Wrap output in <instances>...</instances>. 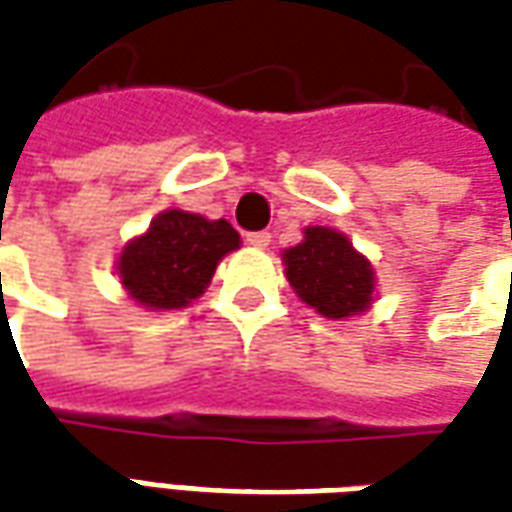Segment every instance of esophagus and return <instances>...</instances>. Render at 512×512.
<instances>
[{"label":"esophagus","mask_w":512,"mask_h":512,"mask_svg":"<svg viewBox=\"0 0 512 512\" xmlns=\"http://www.w3.org/2000/svg\"><path fill=\"white\" fill-rule=\"evenodd\" d=\"M246 241L257 249H263V246L271 244V233L268 230H257V233H246Z\"/></svg>","instance_id":"esophagus-1"}]
</instances>
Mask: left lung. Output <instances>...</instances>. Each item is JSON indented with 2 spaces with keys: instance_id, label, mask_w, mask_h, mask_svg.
Instances as JSON below:
<instances>
[{
  "instance_id": "obj_1",
  "label": "left lung",
  "mask_w": 512,
  "mask_h": 512,
  "mask_svg": "<svg viewBox=\"0 0 512 512\" xmlns=\"http://www.w3.org/2000/svg\"><path fill=\"white\" fill-rule=\"evenodd\" d=\"M282 260L301 301L326 318H348L373 301V268L343 233L310 227Z\"/></svg>"
}]
</instances>
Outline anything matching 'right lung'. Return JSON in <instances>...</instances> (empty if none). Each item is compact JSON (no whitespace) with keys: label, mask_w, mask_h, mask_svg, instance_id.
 <instances>
[{"label":"right lung","mask_w":512,"mask_h":512,"mask_svg":"<svg viewBox=\"0 0 512 512\" xmlns=\"http://www.w3.org/2000/svg\"><path fill=\"white\" fill-rule=\"evenodd\" d=\"M241 244L230 222L167 211L120 255L117 271L128 296L147 310H180L208 288L213 268Z\"/></svg>","instance_id":"1"}]
</instances>
